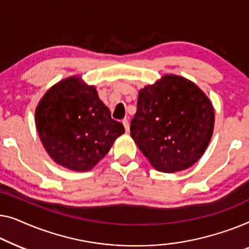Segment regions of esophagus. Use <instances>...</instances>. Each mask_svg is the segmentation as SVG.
I'll list each match as a JSON object with an SVG mask.
<instances>
[{
  "label": "esophagus",
  "mask_w": 249,
  "mask_h": 249,
  "mask_svg": "<svg viewBox=\"0 0 249 249\" xmlns=\"http://www.w3.org/2000/svg\"><path fill=\"white\" fill-rule=\"evenodd\" d=\"M123 125H124V127H125V131L126 132H128L129 131V123H128V121L126 120H123Z\"/></svg>",
  "instance_id": "1"
}]
</instances>
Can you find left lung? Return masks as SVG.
I'll use <instances>...</instances> for the list:
<instances>
[{"mask_svg":"<svg viewBox=\"0 0 249 249\" xmlns=\"http://www.w3.org/2000/svg\"><path fill=\"white\" fill-rule=\"evenodd\" d=\"M214 129V108L184 76L166 74L139 91L131 136L155 169L176 173L201 159Z\"/></svg>","mask_w":249,"mask_h":249,"instance_id":"obj_1","label":"left lung"}]
</instances>
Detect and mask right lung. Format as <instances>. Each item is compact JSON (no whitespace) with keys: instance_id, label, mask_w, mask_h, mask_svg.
<instances>
[{"instance_id":"right-lung-1","label":"right lung","mask_w":249,"mask_h":249,"mask_svg":"<svg viewBox=\"0 0 249 249\" xmlns=\"http://www.w3.org/2000/svg\"><path fill=\"white\" fill-rule=\"evenodd\" d=\"M35 124L48 156L73 171L92 169L125 133L99 99L96 87L78 75L46 91L35 110Z\"/></svg>"}]
</instances>
